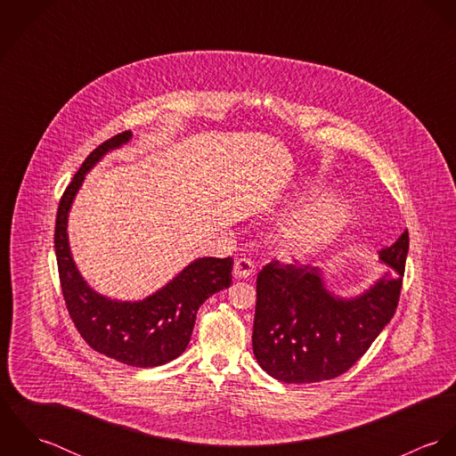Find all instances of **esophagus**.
Returning <instances> with one entry per match:
<instances>
[{"mask_svg":"<svg viewBox=\"0 0 456 456\" xmlns=\"http://www.w3.org/2000/svg\"><path fill=\"white\" fill-rule=\"evenodd\" d=\"M253 270H255V265L248 258H239L233 263V275L237 279H248L253 273Z\"/></svg>","mask_w":456,"mask_h":456,"instance_id":"1","label":"esophagus"}]
</instances>
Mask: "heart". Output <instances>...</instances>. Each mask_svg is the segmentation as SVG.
Segmentation results:
<instances>
[{"mask_svg": "<svg viewBox=\"0 0 456 456\" xmlns=\"http://www.w3.org/2000/svg\"><path fill=\"white\" fill-rule=\"evenodd\" d=\"M353 217V205L344 196L326 193L281 214L273 224L272 239L284 256H314L347 232Z\"/></svg>", "mask_w": 456, "mask_h": 456, "instance_id": "obj_1", "label": "heart"}]
</instances>
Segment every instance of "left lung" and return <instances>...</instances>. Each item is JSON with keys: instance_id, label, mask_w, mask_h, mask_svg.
I'll return each mask as SVG.
<instances>
[{"instance_id": "1", "label": "left lung", "mask_w": 456, "mask_h": 456, "mask_svg": "<svg viewBox=\"0 0 456 456\" xmlns=\"http://www.w3.org/2000/svg\"><path fill=\"white\" fill-rule=\"evenodd\" d=\"M409 233L381 249L387 265L374 284L338 297L313 265L272 261L256 279L253 353L261 369L282 383H318L349 370L390 323L402 288Z\"/></svg>"}]
</instances>
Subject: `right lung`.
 <instances>
[{
	"label": "right lung",
	"mask_w": 456,
	"mask_h": 456,
	"mask_svg": "<svg viewBox=\"0 0 456 456\" xmlns=\"http://www.w3.org/2000/svg\"><path fill=\"white\" fill-rule=\"evenodd\" d=\"M131 136V131L119 133L86 158L60 201L54 248L66 307L84 340L116 362L147 369L165 365L186 351L200 305L232 284L233 260L196 258L163 288L134 302L105 297L87 284L69 251L68 214L86 174Z\"/></svg>",
	"instance_id": "add662e5"
}]
</instances>
